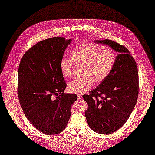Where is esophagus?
<instances>
[{
  "label": "esophagus",
  "mask_w": 155,
  "mask_h": 155,
  "mask_svg": "<svg viewBox=\"0 0 155 155\" xmlns=\"http://www.w3.org/2000/svg\"><path fill=\"white\" fill-rule=\"evenodd\" d=\"M78 99H82V98H83L82 95H81V94H78Z\"/></svg>",
  "instance_id": "obj_1"
}]
</instances>
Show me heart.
I'll list each match as a JSON object with an SVG mask.
<instances>
[{
  "mask_svg": "<svg viewBox=\"0 0 155 155\" xmlns=\"http://www.w3.org/2000/svg\"><path fill=\"white\" fill-rule=\"evenodd\" d=\"M115 63L113 51L107 46H100L90 42L77 45L71 53V58H63L60 61V70L67 78L73 75L74 64L83 66V77L70 82L68 90L77 94L89 90L93 82L100 83L109 75Z\"/></svg>",
  "mask_w": 155,
  "mask_h": 155,
  "instance_id": "heart-1",
  "label": "heart"
}]
</instances>
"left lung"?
Listing matches in <instances>:
<instances>
[{"label":"left lung","mask_w":155,"mask_h":155,"mask_svg":"<svg viewBox=\"0 0 155 155\" xmlns=\"http://www.w3.org/2000/svg\"><path fill=\"white\" fill-rule=\"evenodd\" d=\"M119 52L112 71L98 87L83 96L88 108L85 117L97 133L117 131L127 121L135 107L139 94V75L136 61L125 47L113 41L95 40Z\"/></svg>","instance_id":"8db88e82"}]
</instances>
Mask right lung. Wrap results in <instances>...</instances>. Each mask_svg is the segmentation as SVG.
<instances>
[{"label": "right lung", "mask_w": 155, "mask_h": 155, "mask_svg": "<svg viewBox=\"0 0 155 155\" xmlns=\"http://www.w3.org/2000/svg\"><path fill=\"white\" fill-rule=\"evenodd\" d=\"M71 41L57 36L40 41L20 62V104L30 123L44 134L54 135L65 129L72 104L77 100L76 94L64 93L67 85L60 70V61Z\"/></svg>", "instance_id": "right-lung-1"}]
</instances>
